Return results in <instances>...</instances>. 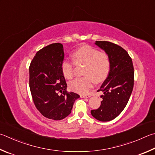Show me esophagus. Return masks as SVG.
I'll use <instances>...</instances> for the list:
<instances>
[{
    "label": "esophagus",
    "mask_w": 155,
    "mask_h": 155,
    "mask_svg": "<svg viewBox=\"0 0 155 155\" xmlns=\"http://www.w3.org/2000/svg\"><path fill=\"white\" fill-rule=\"evenodd\" d=\"M89 97H91V95H81V97H83V98Z\"/></svg>",
    "instance_id": "obj_1"
}]
</instances>
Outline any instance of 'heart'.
Segmentation results:
<instances>
[{
    "instance_id": "heart-1",
    "label": "heart",
    "mask_w": 155,
    "mask_h": 155,
    "mask_svg": "<svg viewBox=\"0 0 155 155\" xmlns=\"http://www.w3.org/2000/svg\"><path fill=\"white\" fill-rule=\"evenodd\" d=\"M72 58L76 64H84L82 77L77 78L69 83L68 87L72 91L81 94L88 93L91 88L93 81L102 82L108 77L110 62L108 54L98 51L90 46H84L73 53ZM64 77L70 79L73 77V63L64 60L61 64Z\"/></svg>"
}]
</instances>
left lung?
<instances>
[{
	"instance_id": "1",
	"label": "left lung",
	"mask_w": 155,
	"mask_h": 155,
	"mask_svg": "<svg viewBox=\"0 0 155 155\" xmlns=\"http://www.w3.org/2000/svg\"><path fill=\"white\" fill-rule=\"evenodd\" d=\"M95 45L108 54L110 67L108 76L98 91H103L100 106L91 110L100 121H110L121 113L134 88V70L132 60L126 51L108 41H95Z\"/></svg>"
}]
</instances>
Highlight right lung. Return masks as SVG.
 Segmentation results:
<instances>
[{
	"label": "right lung",
	"instance_id": "1",
	"mask_svg": "<svg viewBox=\"0 0 155 155\" xmlns=\"http://www.w3.org/2000/svg\"><path fill=\"white\" fill-rule=\"evenodd\" d=\"M64 58L63 45L53 43L36 53L29 68V85L34 103L46 118L64 119L71 113L79 95L67 92L61 72Z\"/></svg>",
	"mask_w": 155,
	"mask_h": 155
}]
</instances>
